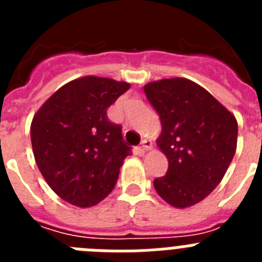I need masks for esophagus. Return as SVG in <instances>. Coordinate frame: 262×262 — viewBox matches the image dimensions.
<instances>
[{"label":"esophagus","instance_id":"esophagus-1","mask_svg":"<svg viewBox=\"0 0 262 262\" xmlns=\"http://www.w3.org/2000/svg\"><path fill=\"white\" fill-rule=\"evenodd\" d=\"M152 147H154V144H152L151 140H143L142 142V149L143 151H149V149H152Z\"/></svg>","mask_w":262,"mask_h":262}]
</instances>
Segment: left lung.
Masks as SVG:
<instances>
[{
  "label": "left lung",
  "mask_w": 262,
  "mask_h": 262,
  "mask_svg": "<svg viewBox=\"0 0 262 262\" xmlns=\"http://www.w3.org/2000/svg\"><path fill=\"white\" fill-rule=\"evenodd\" d=\"M161 120L157 145L168 172L154 186L177 209L201 202L219 185L236 151L237 122L217 99L187 78H164L144 86Z\"/></svg>",
  "instance_id": "1"
}]
</instances>
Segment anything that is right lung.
<instances>
[{
	"label": "right lung",
	"mask_w": 262,
	"mask_h": 262,
	"mask_svg": "<svg viewBox=\"0 0 262 262\" xmlns=\"http://www.w3.org/2000/svg\"><path fill=\"white\" fill-rule=\"evenodd\" d=\"M128 89L124 81L85 76L62 85L34 115L36 165L61 200L92 207L114 189L131 148L107 108Z\"/></svg>",
	"instance_id": "right-lung-1"
}]
</instances>
